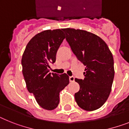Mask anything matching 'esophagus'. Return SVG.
<instances>
[{
  "label": "esophagus",
  "instance_id": "1",
  "mask_svg": "<svg viewBox=\"0 0 129 129\" xmlns=\"http://www.w3.org/2000/svg\"><path fill=\"white\" fill-rule=\"evenodd\" d=\"M69 80H70V82H74V76H70V77H69Z\"/></svg>",
  "mask_w": 129,
  "mask_h": 129
}]
</instances>
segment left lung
<instances>
[{
  "label": "left lung",
  "instance_id": "left-lung-1",
  "mask_svg": "<svg viewBox=\"0 0 129 129\" xmlns=\"http://www.w3.org/2000/svg\"><path fill=\"white\" fill-rule=\"evenodd\" d=\"M62 30L73 53L86 66L84 79L75 78L80 85L75 100L82 109L96 110L105 104L111 90L115 74L112 53L95 34L73 28Z\"/></svg>",
  "mask_w": 129,
  "mask_h": 129
}]
</instances>
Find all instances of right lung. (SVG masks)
Here are the masks:
<instances>
[{"label":"right lung","mask_w":129,"mask_h":129,"mask_svg":"<svg viewBox=\"0 0 129 129\" xmlns=\"http://www.w3.org/2000/svg\"><path fill=\"white\" fill-rule=\"evenodd\" d=\"M64 38L62 29L43 31L29 41L22 55V73L27 90L47 110L58 106L59 93L69 84L67 74H51L49 71L50 64L56 61L57 50Z\"/></svg>","instance_id":"right-lung-1"}]
</instances>
